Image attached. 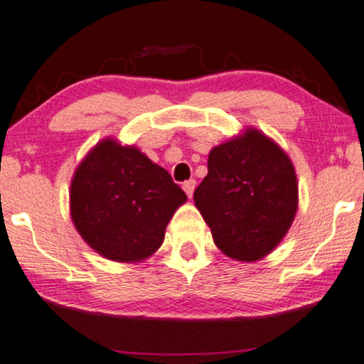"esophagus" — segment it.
I'll list each match as a JSON object with an SVG mask.
<instances>
[{"label":"esophagus","mask_w":364,"mask_h":364,"mask_svg":"<svg viewBox=\"0 0 364 364\" xmlns=\"http://www.w3.org/2000/svg\"><path fill=\"white\" fill-rule=\"evenodd\" d=\"M182 188H183V191H186L187 197L191 198L193 196V191H196V181H193V178H191V181H186V182H183Z\"/></svg>","instance_id":"1"}]
</instances>
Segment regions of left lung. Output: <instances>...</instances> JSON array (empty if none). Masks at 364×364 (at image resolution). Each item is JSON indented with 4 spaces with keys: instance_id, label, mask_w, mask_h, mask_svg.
I'll return each mask as SVG.
<instances>
[{
    "instance_id": "left-lung-1",
    "label": "left lung",
    "mask_w": 364,
    "mask_h": 364,
    "mask_svg": "<svg viewBox=\"0 0 364 364\" xmlns=\"http://www.w3.org/2000/svg\"><path fill=\"white\" fill-rule=\"evenodd\" d=\"M193 202L227 257L257 262L275 250L295 218V167L277 142L248 127L212 149Z\"/></svg>"
}]
</instances>
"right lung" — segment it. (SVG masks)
<instances>
[{
    "instance_id": "obj_1",
    "label": "right lung",
    "mask_w": 364,
    "mask_h": 364,
    "mask_svg": "<svg viewBox=\"0 0 364 364\" xmlns=\"http://www.w3.org/2000/svg\"><path fill=\"white\" fill-rule=\"evenodd\" d=\"M69 200L74 227L89 247L109 260L134 263L157 252L187 196L137 147L107 137L77 166Z\"/></svg>"
}]
</instances>
